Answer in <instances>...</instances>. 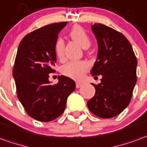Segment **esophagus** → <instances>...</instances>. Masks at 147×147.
<instances>
[{
	"instance_id": "obj_1",
	"label": "esophagus",
	"mask_w": 147,
	"mask_h": 147,
	"mask_svg": "<svg viewBox=\"0 0 147 147\" xmlns=\"http://www.w3.org/2000/svg\"><path fill=\"white\" fill-rule=\"evenodd\" d=\"M80 87H82V84H80V83H76V88H80Z\"/></svg>"
}]
</instances>
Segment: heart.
<instances>
[{"label":"heart","mask_w":147,"mask_h":147,"mask_svg":"<svg viewBox=\"0 0 147 147\" xmlns=\"http://www.w3.org/2000/svg\"><path fill=\"white\" fill-rule=\"evenodd\" d=\"M69 35L73 40L76 41L84 49H88L89 47L90 39L82 27L78 25L74 26L71 29ZM54 50L56 56L59 59H63L64 57V41L62 38H58L56 40ZM90 67V63L87 61H71L63 67L62 73L75 80H81L84 78Z\"/></svg>","instance_id":"b5f03b06"}]
</instances>
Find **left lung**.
Instances as JSON below:
<instances>
[{
    "mask_svg": "<svg viewBox=\"0 0 147 147\" xmlns=\"http://www.w3.org/2000/svg\"><path fill=\"white\" fill-rule=\"evenodd\" d=\"M91 29L98 43V56L91 74L102 77L100 84H93L95 94L87 104L95 115L109 119L131 102L137 81V59L131 43L121 32L102 24H95Z\"/></svg>",
    "mask_w": 147,
    "mask_h": 147,
    "instance_id": "1",
    "label": "left lung"
}]
</instances>
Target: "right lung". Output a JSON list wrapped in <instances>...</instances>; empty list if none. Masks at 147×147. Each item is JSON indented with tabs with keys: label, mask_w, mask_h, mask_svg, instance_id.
I'll return each instance as SVG.
<instances>
[{
	"label": "right lung",
	"mask_w": 147,
	"mask_h": 147,
	"mask_svg": "<svg viewBox=\"0 0 147 147\" xmlns=\"http://www.w3.org/2000/svg\"><path fill=\"white\" fill-rule=\"evenodd\" d=\"M67 22L53 23L27 34L20 41L13 76L16 94L27 114L34 119L49 122L65 110L67 98L75 91L76 83L64 76L50 84L49 74L56 62L54 45Z\"/></svg>",
	"instance_id": "add662e5"
}]
</instances>
